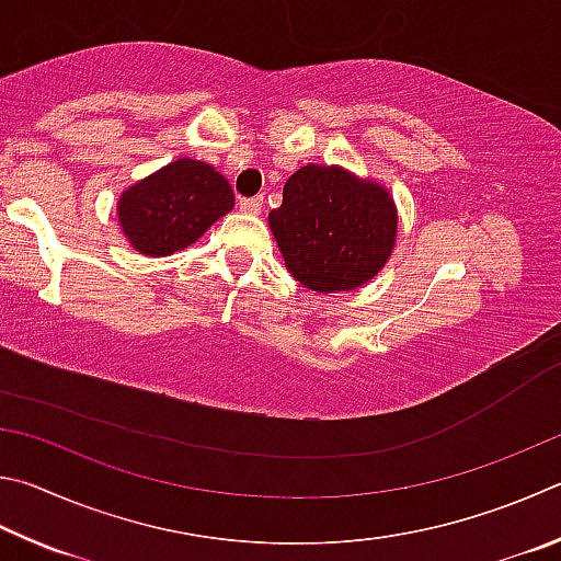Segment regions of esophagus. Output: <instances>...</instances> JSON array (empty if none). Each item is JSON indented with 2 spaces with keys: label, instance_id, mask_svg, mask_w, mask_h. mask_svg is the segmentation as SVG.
<instances>
[{
  "label": "esophagus",
  "instance_id": "34e87169",
  "mask_svg": "<svg viewBox=\"0 0 561 561\" xmlns=\"http://www.w3.org/2000/svg\"><path fill=\"white\" fill-rule=\"evenodd\" d=\"M239 209L243 214H261L263 209V196H249V199L239 202Z\"/></svg>",
  "mask_w": 561,
  "mask_h": 561
}]
</instances>
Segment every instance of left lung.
<instances>
[{
    "label": "left lung",
    "mask_w": 561,
    "mask_h": 561,
    "mask_svg": "<svg viewBox=\"0 0 561 561\" xmlns=\"http://www.w3.org/2000/svg\"><path fill=\"white\" fill-rule=\"evenodd\" d=\"M286 268L318 293L355 290L385 268L397 243V206L379 182L342 167L306 164L268 214Z\"/></svg>",
    "instance_id": "8db88e82"
}]
</instances>
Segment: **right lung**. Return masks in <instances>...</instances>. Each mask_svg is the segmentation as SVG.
I'll return each instance as SVG.
<instances>
[{"instance_id":"add662e5","label":"right lung","mask_w":561,"mask_h":561,"mask_svg":"<svg viewBox=\"0 0 561 561\" xmlns=\"http://www.w3.org/2000/svg\"><path fill=\"white\" fill-rule=\"evenodd\" d=\"M231 209L233 190L224 174L182 157L125 190L117 199V221L135 251L172 255Z\"/></svg>"}]
</instances>
